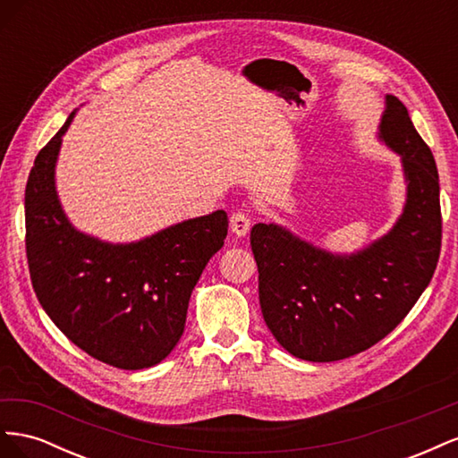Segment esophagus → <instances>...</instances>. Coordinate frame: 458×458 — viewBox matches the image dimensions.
<instances>
[{
  "instance_id": "esophagus-1",
  "label": "esophagus",
  "mask_w": 458,
  "mask_h": 458,
  "mask_svg": "<svg viewBox=\"0 0 458 458\" xmlns=\"http://www.w3.org/2000/svg\"><path fill=\"white\" fill-rule=\"evenodd\" d=\"M229 227L237 237H246L248 231H250V217L244 212H233L229 219Z\"/></svg>"
}]
</instances>
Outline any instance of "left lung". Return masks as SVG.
<instances>
[{"mask_svg":"<svg viewBox=\"0 0 458 458\" xmlns=\"http://www.w3.org/2000/svg\"><path fill=\"white\" fill-rule=\"evenodd\" d=\"M377 140L399 157L405 182L403 210L382 237L332 252L279 224L252 227L263 318L276 342L306 361H340L390 335L437 266L436 160L394 95H386Z\"/></svg>","mask_w":458,"mask_h":458,"instance_id":"left-lung-1","label":"left lung"}]
</instances>
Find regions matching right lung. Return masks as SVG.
Masks as SVG:
<instances>
[{
    "label": "right lung",
    "instance_id": "add662e5",
    "mask_svg": "<svg viewBox=\"0 0 458 458\" xmlns=\"http://www.w3.org/2000/svg\"><path fill=\"white\" fill-rule=\"evenodd\" d=\"M39 150L24 192L26 256L41 308L63 335L123 370L158 365L183 335L192 288L227 237V214L183 219L140 241L80 231L57 192L63 137Z\"/></svg>",
    "mask_w": 458,
    "mask_h": 458
}]
</instances>
